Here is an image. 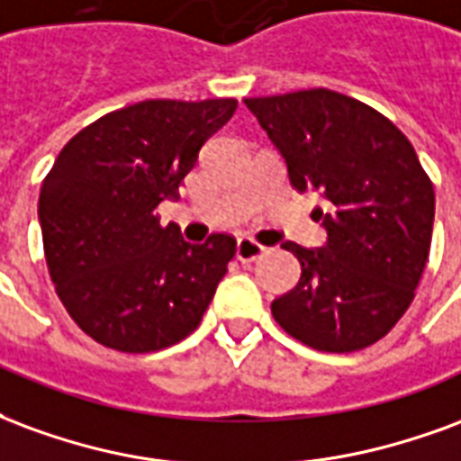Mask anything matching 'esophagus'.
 Masks as SVG:
<instances>
[{
	"label": "esophagus",
	"instance_id": "obj_1",
	"mask_svg": "<svg viewBox=\"0 0 461 461\" xmlns=\"http://www.w3.org/2000/svg\"><path fill=\"white\" fill-rule=\"evenodd\" d=\"M263 253H265V245L255 243L253 238H248V235L238 238V245H235V258H238L240 263H250V260L260 258Z\"/></svg>",
	"mask_w": 461,
	"mask_h": 461
}]
</instances>
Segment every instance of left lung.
Listing matches in <instances>:
<instances>
[{"label": "left lung", "instance_id": "obj_1", "mask_svg": "<svg viewBox=\"0 0 461 461\" xmlns=\"http://www.w3.org/2000/svg\"><path fill=\"white\" fill-rule=\"evenodd\" d=\"M294 189L319 191L324 248L285 243L297 287L272 302L290 337L348 354L383 339L415 297L432 240L435 189L408 137L361 100L327 88L248 97Z\"/></svg>", "mask_w": 461, "mask_h": 461}]
</instances>
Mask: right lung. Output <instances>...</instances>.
<instances>
[{
  "mask_svg": "<svg viewBox=\"0 0 461 461\" xmlns=\"http://www.w3.org/2000/svg\"><path fill=\"white\" fill-rule=\"evenodd\" d=\"M238 100H144L80 130L43 179V253L73 321L97 344L149 354L201 324L235 238L186 243L157 206L179 186Z\"/></svg>",
  "mask_w": 461,
  "mask_h": 461,
  "instance_id": "obj_1",
  "label": "right lung"
}]
</instances>
